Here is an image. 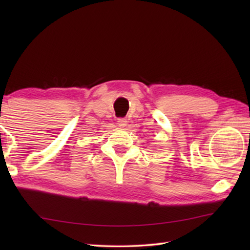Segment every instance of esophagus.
I'll return each instance as SVG.
<instances>
[{"label":"esophagus","instance_id":"obj_1","mask_svg":"<svg viewBox=\"0 0 250 250\" xmlns=\"http://www.w3.org/2000/svg\"><path fill=\"white\" fill-rule=\"evenodd\" d=\"M126 124H128V121H126L125 118H119V119H118V125H120V126H125Z\"/></svg>","mask_w":250,"mask_h":250}]
</instances>
